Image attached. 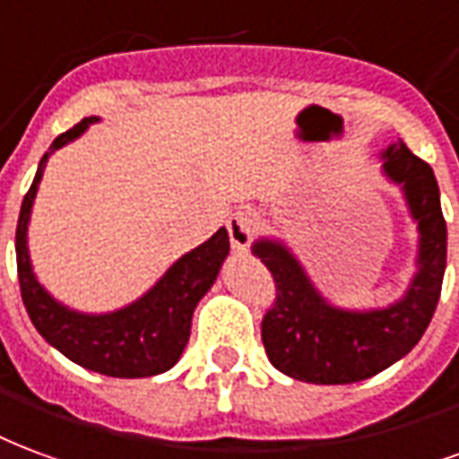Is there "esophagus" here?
<instances>
[{
	"instance_id": "obj_1",
	"label": "esophagus",
	"mask_w": 459,
	"mask_h": 459,
	"mask_svg": "<svg viewBox=\"0 0 459 459\" xmlns=\"http://www.w3.org/2000/svg\"><path fill=\"white\" fill-rule=\"evenodd\" d=\"M254 220L249 212H234L230 220H227V232H230V242H232V249L237 254H247L249 244H252L254 237Z\"/></svg>"
}]
</instances>
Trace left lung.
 Wrapping results in <instances>:
<instances>
[{"label":"left lung","instance_id":"obj_1","mask_svg":"<svg viewBox=\"0 0 459 459\" xmlns=\"http://www.w3.org/2000/svg\"><path fill=\"white\" fill-rule=\"evenodd\" d=\"M384 178L399 186L418 230L416 273L399 300L384 307H340L316 289L289 244L262 237L254 256L276 281V303L264 316L269 362L307 384H354L406 357L426 333L443 289L447 227L433 169L403 142L381 152Z\"/></svg>","mask_w":459,"mask_h":459}]
</instances>
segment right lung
Returning <instances> with one entry per match:
<instances>
[{"label":"right lung","mask_w":459,"mask_h":459,"mask_svg":"<svg viewBox=\"0 0 459 459\" xmlns=\"http://www.w3.org/2000/svg\"><path fill=\"white\" fill-rule=\"evenodd\" d=\"M100 117H85L60 134L39 160V170L26 193L16 225V269L26 313L46 342L65 354L70 362L90 371L142 379L169 371L178 362L190 337V320L197 303L212 289L230 254V234L220 227L207 242L183 254L143 296L109 313H82L60 303L36 279L29 254V220L51 153L75 142Z\"/></svg>","instance_id":"add662e5"}]
</instances>
